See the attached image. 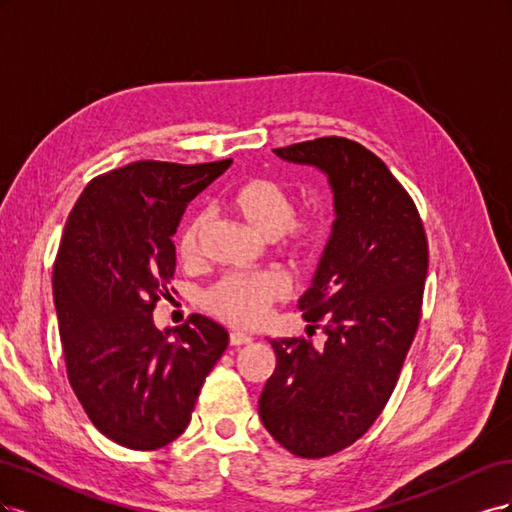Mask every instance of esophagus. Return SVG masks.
I'll use <instances>...</instances> for the list:
<instances>
[{"label": "esophagus", "instance_id": "esophagus-1", "mask_svg": "<svg viewBox=\"0 0 512 512\" xmlns=\"http://www.w3.org/2000/svg\"><path fill=\"white\" fill-rule=\"evenodd\" d=\"M250 342H252L250 335L239 333V331L230 333V346H245V344H250Z\"/></svg>", "mask_w": 512, "mask_h": 512}]
</instances>
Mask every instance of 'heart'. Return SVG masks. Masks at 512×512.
Listing matches in <instances>:
<instances>
[{
	"label": "heart",
	"instance_id": "b5f03b06",
	"mask_svg": "<svg viewBox=\"0 0 512 512\" xmlns=\"http://www.w3.org/2000/svg\"><path fill=\"white\" fill-rule=\"evenodd\" d=\"M228 205L258 235L277 239L282 250L294 258H312L327 243L331 228L327 215L314 211L294 218L297 203L284 185L273 179L258 177L243 181L230 192ZM205 224L207 218L198 213L183 226L177 250L185 262L198 256ZM284 294V282L269 273L226 275L203 294V303L211 314L235 324V327H254Z\"/></svg>",
	"mask_w": 512,
	"mask_h": 512
}]
</instances>
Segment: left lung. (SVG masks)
I'll return each instance as SVG.
<instances>
[{
    "label": "left lung",
    "instance_id": "8db88e82",
    "mask_svg": "<svg viewBox=\"0 0 512 512\" xmlns=\"http://www.w3.org/2000/svg\"><path fill=\"white\" fill-rule=\"evenodd\" d=\"M273 151L322 170L337 215L299 299L327 342L271 339L277 363L258 399L271 436L318 459L359 440L389 401L421 320L429 250L414 200L376 153L342 136Z\"/></svg>",
    "mask_w": 512,
    "mask_h": 512
}]
</instances>
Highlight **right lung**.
<instances>
[{
    "mask_svg": "<svg viewBox=\"0 0 512 512\" xmlns=\"http://www.w3.org/2000/svg\"><path fill=\"white\" fill-rule=\"evenodd\" d=\"M230 164L132 162L91 179L68 215L53 267L68 380L96 429L132 451L181 436L228 346L200 314L168 339L153 309L175 275L185 207Z\"/></svg>",
    "mask_w": 512,
    "mask_h": 512,
    "instance_id": "obj_1",
    "label": "right lung"
}]
</instances>
